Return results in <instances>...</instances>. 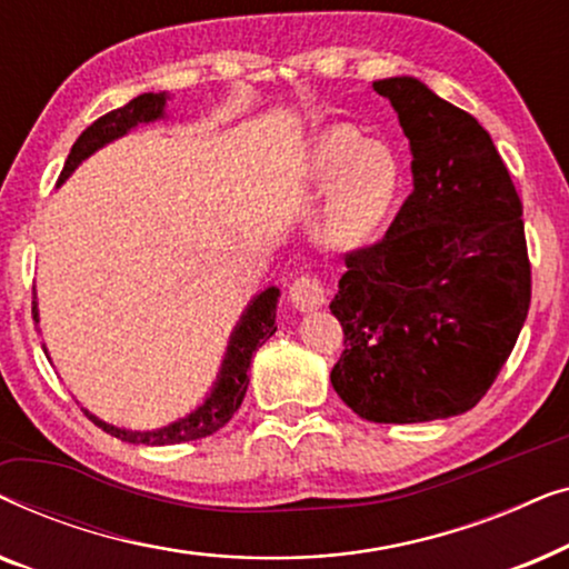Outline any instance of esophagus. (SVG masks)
<instances>
[{"label": "esophagus", "instance_id": "obj_1", "mask_svg": "<svg viewBox=\"0 0 569 569\" xmlns=\"http://www.w3.org/2000/svg\"><path fill=\"white\" fill-rule=\"evenodd\" d=\"M329 298V287H326L321 274H302L290 287V300L298 310L321 308Z\"/></svg>", "mask_w": 569, "mask_h": 569}]
</instances>
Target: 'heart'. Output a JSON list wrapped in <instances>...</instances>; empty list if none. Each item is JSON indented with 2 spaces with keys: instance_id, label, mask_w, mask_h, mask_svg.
Here are the masks:
<instances>
[{
  "instance_id": "obj_1",
  "label": "heart",
  "mask_w": 569,
  "mask_h": 569,
  "mask_svg": "<svg viewBox=\"0 0 569 569\" xmlns=\"http://www.w3.org/2000/svg\"><path fill=\"white\" fill-rule=\"evenodd\" d=\"M308 181L316 189L337 183L331 199L333 230L339 238H360L393 201L399 166L386 144L368 142L349 127H331L310 150Z\"/></svg>"
}]
</instances>
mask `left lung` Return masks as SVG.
Masks as SVG:
<instances>
[{"mask_svg":"<svg viewBox=\"0 0 569 569\" xmlns=\"http://www.w3.org/2000/svg\"><path fill=\"white\" fill-rule=\"evenodd\" d=\"M411 144L415 191L376 243L345 253L331 386L368 422L463 415L489 391L531 306L523 204L492 137L411 77L372 82Z\"/></svg>","mask_w":569,"mask_h":569,"instance_id":"8db88e82","label":"left lung"}]
</instances>
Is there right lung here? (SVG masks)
<instances>
[{
    "instance_id": "add662e5",
    "label": "right lung",
    "mask_w": 569,
    "mask_h": 569,
    "mask_svg": "<svg viewBox=\"0 0 569 569\" xmlns=\"http://www.w3.org/2000/svg\"><path fill=\"white\" fill-rule=\"evenodd\" d=\"M166 100H168L166 92H144V96L129 100L127 106L116 108V111L100 116L98 121H92L72 144V152H69V158L64 162L59 183L64 181V178L72 173V170L80 166L88 154L100 150L103 144L123 137L129 129H134L137 123L160 119L162 111H166ZM277 298H279L277 287H269V290H263L259 298L248 306L246 316L240 318L238 329L230 339L228 357H224L222 370H220V380L214 383L209 399L201 403L197 411H191L189 417L178 419V422L160 427V430H152V432H131V430H121V427L106 425L103 419L92 417L90 411H84V415H88L103 432L113 435V438L119 440L134 442V446H176V442L199 440L217 432L220 427L230 422L240 403H243V396L248 388V370H251L253 355L259 352L263 341L277 331V323H274ZM33 318L38 321L36 302H33Z\"/></svg>"
}]
</instances>
